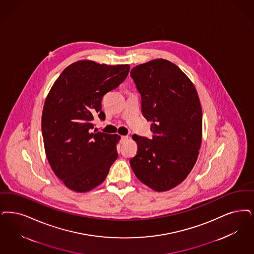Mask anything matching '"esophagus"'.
<instances>
[{
  "label": "esophagus",
  "instance_id": "1",
  "mask_svg": "<svg viewBox=\"0 0 254 254\" xmlns=\"http://www.w3.org/2000/svg\"><path fill=\"white\" fill-rule=\"evenodd\" d=\"M127 138H128L127 136H121V140L120 141H121V142H125L127 140Z\"/></svg>",
  "mask_w": 254,
  "mask_h": 254
}]
</instances>
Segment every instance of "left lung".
Here are the masks:
<instances>
[{"label": "left lung", "mask_w": 254, "mask_h": 254, "mask_svg": "<svg viewBox=\"0 0 254 254\" xmlns=\"http://www.w3.org/2000/svg\"><path fill=\"white\" fill-rule=\"evenodd\" d=\"M130 76L153 132L152 139L132 136L138 144L132 170L153 190L168 191L183 183L197 160L202 140L199 98L186 74L166 60L138 65Z\"/></svg>", "instance_id": "8db88e82"}]
</instances>
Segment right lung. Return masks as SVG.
Masks as SVG:
<instances>
[{
    "label": "right lung",
    "instance_id": "obj_1",
    "mask_svg": "<svg viewBox=\"0 0 254 254\" xmlns=\"http://www.w3.org/2000/svg\"><path fill=\"white\" fill-rule=\"evenodd\" d=\"M129 65L80 61L68 66L44 103L41 131L52 170L69 189L91 191L107 178L118 158L117 134L92 132L93 117L105 120L103 96L127 76Z\"/></svg>",
    "mask_w": 254,
    "mask_h": 254
}]
</instances>
